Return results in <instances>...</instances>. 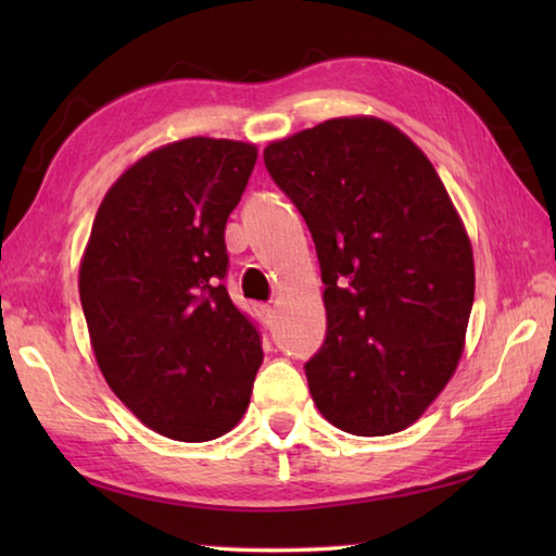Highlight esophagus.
Returning <instances> with one entry per match:
<instances>
[{
  "label": "esophagus",
  "mask_w": 556,
  "mask_h": 556,
  "mask_svg": "<svg viewBox=\"0 0 556 556\" xmlns=\"http://www.w3.org/2000/svg\"><path fill=\"white\" fill-rule=\"evenodd\" d=\"M260 314H262V318H265V324H267V326H271V324H275V316H277V312H275V306H269V304H265V306H260Z\"/></svg>",
  "instance_id": "obj_1"
}]
</instances>
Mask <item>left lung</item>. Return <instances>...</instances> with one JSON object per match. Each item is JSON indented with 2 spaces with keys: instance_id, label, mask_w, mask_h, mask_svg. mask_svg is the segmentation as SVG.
Listing matches in <instances>:
<instances>
[{
  "instance_id": "left-lung-1",
  "label": "left lung",
  "mask_w": 556,
  "mask_h": 556,
  "mask_svg": "<svg viewBox=\"0 0 556 556\" xmlns=\"http://www.w3.org/2000/svg\"><path fill=\"white\" fill-rule=\"evenodd\" d=\"M312 230L326 341L306 368L318 412L355 437L407 429L466 343L473 248L427 154L390 122L333 117L265 149Z\"/></svg>"
}]
</instances>
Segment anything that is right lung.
<instances>
[{
	"mask_svg": "<svg viewBox=\"0 0 556 556\" xmlns=\"http://www.w3.org/2000/svg\"><path fill=\"white\" fill-rule=\"evenodd\" d=\"M257 147L188 137L137 159L102 199L80 260V304L110 390L149 429L211 441L242 419L257 328L220 279L225 223Z\"/></svg>",
	"mask_w": 556,
	"mask_h": 556,
	"instance_id": "right-lung-1",
	"label": "right lung"
}]
</instances>
